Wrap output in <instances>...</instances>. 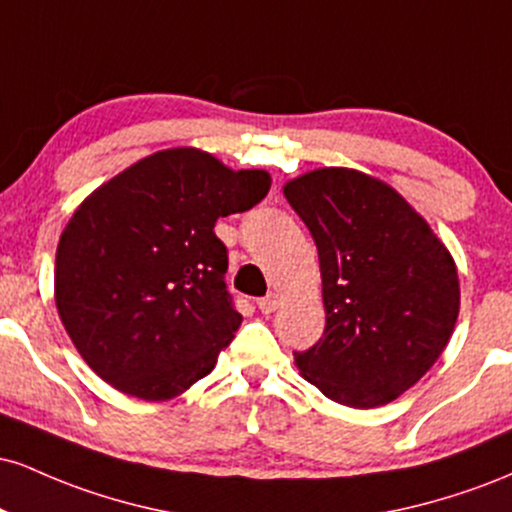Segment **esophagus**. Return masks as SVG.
Segmentation results:
<instances>
[{
	"mask_svg": "<svg viewBox=\"0 0 512 512\" xmlns=\"http://www.w3.org/2000/svg\"><path fill=\"white\" fill-rule=\"evenodd\" d=\"M276 305H279V298H276V293H267L264 298H257V308H260L264 315L274 313Z\"/></svg>",
	"mask_w": 512,
	"mask_h": 512,
	"instance_id": "1",
	"label": "esophagus"
}]
</instances>
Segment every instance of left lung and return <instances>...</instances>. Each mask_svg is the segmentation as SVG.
<instances>
[{"mask_svg": "<svg viewBox=\"0 0 512 512\" xmlns=\"http://www.w3.org/2000/svg\"><path fill=\"white\" fill-rule=\"evenodd\" d=\"M317 245L325 332L296 366L334 402L373 409L419 383L460 313L452 255L409 202L351 168H317L284 185Z\"/></svg>", "mask_w": 512, "mask_h": 512, "instance_id": "8db88e82", "label": "left lung"}]
</instances>
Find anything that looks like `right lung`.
I'll list each match as a JSON object with an SVG mask.
<instances>
[{
  "mask_svg": "<svg viewBox=\"0 0 512 512\" xmlns=\"http://www.w3.org/2000/svg\"><path fill=\"white\" fill-rule=\"evenodd\" d=\"M267 170L156 151L93 190L62 231L55 303L81 358L125 395L163 402L216 366L243 315L226 289L219 216L267 197Z\"/></svg>",
  "mask_w": 512,
  "mask_h": 512,
  "instance_id": "right-lung-1",
  "label": "right lung"
}]
</instances>
